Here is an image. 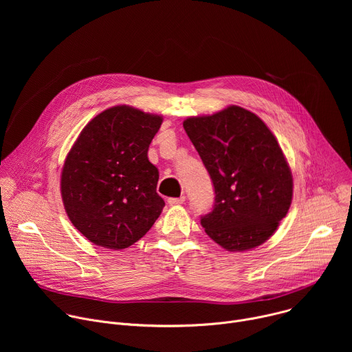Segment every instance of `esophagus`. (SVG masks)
<instances>
[{"label":"esophagus","mask_w":352,"mask_h":352,"mask_svg":"<svg viewBox=\"0 0 352 352\" xmlns=\"http://www.w3.org/2000/svg\"><path fill=\"white\" fill-rule=\"evenodd\" d=\"M184 202H185V196L170 197V199H168V205H182Z\"/></svg>","instance_id":"34e87169"}]
</instances>
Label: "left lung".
I'll return each instance as SVG.
<instances>
[{"label":"left lung","instance_id":"obj_1","mask_svg":"<svg viewBox=\"0 0 352 352\" xmlns=\"http://www.w3.org/2000/svg\"><path fill=\"white\" fill-rule=\"evenodd\" d=\"M184 129L214 186L213 210L200 217L206 234L230 252L262 245L288 213L294 186L272 131L238 106L189 117Z\"/></svg>","mask_w":352,"mask_h":352}]
</instances>
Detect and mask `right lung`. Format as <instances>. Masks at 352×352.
Returning <instances> with one entry per match:
<instances>
[{"label": "right lung", "instance_id": "add662e5", "mask_svg": "<svg viewBox=\"0 0 352 352\" xmlns=\"http://www.w3.org/2000/svg\"><path fill=\"white\" fill-rule=\"evenodd\" d=\"M162 116L116 106L96 116L65 159L61 196L71 223L90 242L124 249L139 241L160 216L159 170L148 144Z\"/></svg>", "mask_w": 352, "mask_h": 352}]
</instances>
